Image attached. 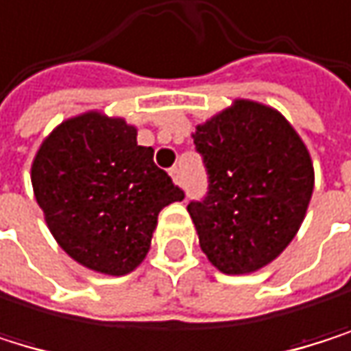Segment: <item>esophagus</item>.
<instances>
[{"label":"esophagus","instance_id":"34e87169","mask_svg":"<svg viewBox=\"0 0 351 351\" xmlns=\"http://www.w3.org/2000/svg\"><path fill=\"white\" fill-rule=\"evenodd\" d=\"M169 176H171V180H173L178 186H182V184H184V173H182V169H180V167H171V169H169Z\"/></svg>","mask_w":351,"mask_h":351}]
</instances>
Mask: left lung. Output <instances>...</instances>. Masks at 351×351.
Returning a JSON list of instances; mask_svg holds the SVG:
<instances>
[{"instance_id":"obj_1","label":"left lung","mask_w":351,"mask_h":351,"mask_svg":"<svg viewBox=\"0 0 351 351\" xmlns=\"http://www.w3.org/2000/svg\"><path fill=\"white\" fill-rule=\"evenodd\" d=\"M209 176V192L190 203L199 245L223 274H251L295 239L312 190V156L272 106L234 100L192 134Z\"/></svg>"}]
</instances>
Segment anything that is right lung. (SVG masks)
<instances>
[{
	"label": "right lung",
	"mask_w": 351,
	"mask_h": 351,
	"mask_svg": "<svg viewBox=\"0 0 351 351\" xmlns=\"http://www.w3.org/2000/svg\"><path fill=\"white\" fill-rule=\"evenodd\" d=\"M136 138L125 119L87 110L51 130L31 165L51 237L77 264L108 276L142 264L161 209L184 199Z\"/></svg>",
	"instance_id": "add662e5"
}]
</instances>
